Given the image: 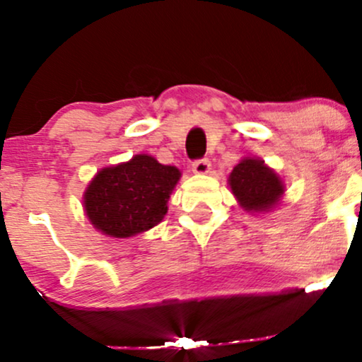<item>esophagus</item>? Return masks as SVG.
<instances>
[{"label":"esophagus","instance_id":"34e87169","mask_svg":"<svg viewBox=\"0 0 362 362\" xmlns=\"http://www.w3.org/2000/svg\"><path fill=\"white\" fill-rule=\"evenodd\" d=\"M209 170H211V163L209 160H206V158H202V160H195L192 163V172L197 173V175H206Z\"/></svg>","mask_w":362,"mask_h":362}]
</instances>
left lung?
<instances>
[{
  "instance_id": "left-lung-1",
  "label": "left lung",
  "mask_w": 362,
  "mask_h": 362,
  "mask_svg": "<svg viewBox=\"0 0 362 362\" xmlns=\"http://www.w3.org/2000/svg\"><path fill=\"white\" fill-rule=\"evenodd\" d=\"M230 187L240 206L255 213L271 209L284 194L281 178L255 158H245L236 165L230 175Z\"/></svg>"
}]
</instances>
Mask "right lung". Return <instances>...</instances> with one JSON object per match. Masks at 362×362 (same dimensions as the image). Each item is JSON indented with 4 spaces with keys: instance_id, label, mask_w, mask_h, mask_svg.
<instances>
[{
    "instance_id": "obj_1",
    "label": "right lung",
    "mask_w": 362,
    "mask_h": 362,
    "mask_svg": "<svg viewBox=\"0 0 362 362\" xmlns=\"http://www.w3.org/2000/svg\"><path fill=\"white\" fill-rule=\"evenodd\" d=\"M180 172L136 155L127 163L103 168L85 192V211L102 233L127 238L156 226L167 214V202Z\"/></svg>"
}]
</instances>
